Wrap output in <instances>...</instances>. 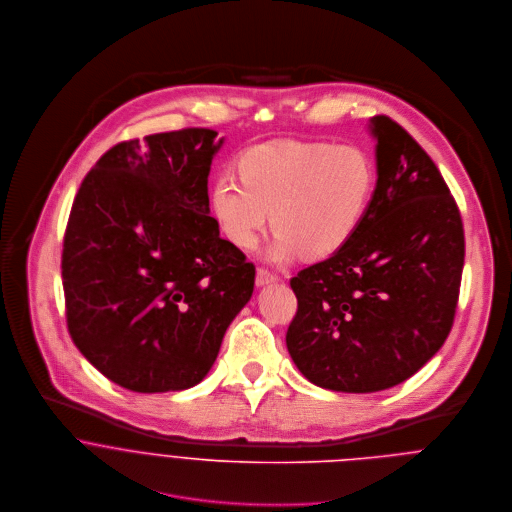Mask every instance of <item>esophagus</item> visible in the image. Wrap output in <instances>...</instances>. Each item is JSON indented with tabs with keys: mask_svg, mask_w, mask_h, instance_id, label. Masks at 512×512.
<instances>
[{
	"mask_svg": "<svg viewBox=\"0 0 512 512\" xmlns=\"http://www.w3.org/2000/svg\"><path fill=\"white\" fill-rule=\"evenodd\" d=\"M276 280H278L276 274H272L266 268H258V272H256V286H266V284H272Z\"/></svg>",
	"mask_w": 512,
	"mask_h": 512,
	"instance_id": "esophagus-1",
	"label": "esophagus"
}]
</instances>
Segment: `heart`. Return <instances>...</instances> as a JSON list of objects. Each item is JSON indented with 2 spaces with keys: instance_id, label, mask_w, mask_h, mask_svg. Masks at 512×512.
<instances>
[{
  "instance_id": "1",
  "label": "heart",
  "mask_w": 512,
  "mask_h": 512,
  "mask_svg": "<svg viewBox=\"0 0 512 512\" xmlns=\"http://www.w3.org/2000/svg\"><path fill=\"white\" fill-rule=\"evenodd\" d=\"M236 172L240 180L220 174L210 184V212L240 250H254L274 222V262L341 252L359 232L377 184L363 149L334 143H262L240 153Z\"/></svg>"
}]
</instances>
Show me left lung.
I'll use <instances>...</instances> for the list:
<instances>
[{
	"instance_id": "left-lung-1",
	"label": "left lung",
	"mask_w": 512,
	"mask_h": 512,
	"mask_svg": "<svg viewBox=\"0 0 512 512\" xmlns=\"http://www.w3.org/2000/svg\"><path fill=\"white\" fill-rule=\"evenodd\" d=\"M377 184L355 238L290 280L288 351L312 383L371 393L417 373L447 340L465 232L447 182L393 119H371Z\"/></svg>"
}]
</instances>
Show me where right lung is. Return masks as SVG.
Returning a JSON list of instances; mask_svg holds the SVG:
<instances>
[{
  "instance_id": "add662e5",
  "label": "right lung",
  "mask_w": 512,
  "mask_h": 512,
  "mask_svg": "<svg viewBox=\"0 0 512 512\" xmlns=\"http://www.w3.org/2000/svg\"><path fill=\"white\" fill-rule=\"evenodd\" d=\"M216 135L192 127L123 141L73 200L61 254L67 328L125 389L200 383L252 298L256 268L220 238L208 208Z\"/></svg>"
}]
</instances>
